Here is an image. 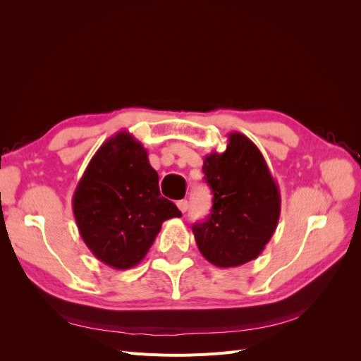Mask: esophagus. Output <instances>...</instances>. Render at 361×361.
<instances>
[{
    "mask_svg": "<svg viewBox=\"0 0 361 361\" xmlns=\"http://www.w3.org/2000/svg\"><path fill=\"white\" fill-rule=\"evenodd\" d=\"M176 204H178L179 211H180L182 214L187 212V209H188V200H179Z\"/></svg>",
    "mask_w": 361,
    "mask_h": 361,
    "instance_id": "esophagus-1",
    "label": "esophagus"
}]
</instances>
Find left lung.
Returning <instances> with one entry per match:
<instances>
[{"mask_svg": "<svg viewBox=\"0 0 361 361\" xmlns=\"http://www.w3.org/2000/svg\"><path fill=\"white\" fill-rule=\"evenodd\" d=\"M203 173L214 204L209 216L192 226L202 256L218 268L255 260L276 232L281 206L264 155L248 137L231 133L224 152L206 155Z\"/></svg>", "mask_w": 361, "mask_h": 361, "instance_id": "8db88e82", "label": "left lung"}]
</instances>
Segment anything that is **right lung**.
<instances>
[{
  "label": "right lung",
  "instance_id": "add662e5",
  "mask_svg": "<svg viewBox=\"0 0 361 361\" xmlns=\"http://www.w3.org/2000/svg\"><path fill=\"white\" fill-rule=\"evenodd\" d=\"M147 150L128 130L97 149L76 185L72 209L85 245L114 269L138 265L161 226L182 214L161 197L158 173Z\"/></svg>",
  "mask_w": 361,
  "mask_h": 361
}]
</instances>
